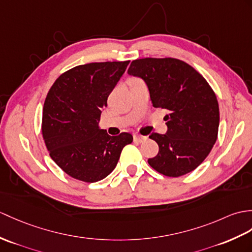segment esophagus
<instances>
[{
	"instance_id": "34e87169",
	"label": "esophagus",
	"mask_w": 252,
	"mask_h": 252,
	"mask_svg": "<svg viewBox=\"0 0 252 252\" xmlns=\"http://www.w3.org/2000/svg\"><path fill=\"white\" fill-rule=\"evenodd\" d=\"M146 139H147V136H142V135H138V134H135V135H134V140H135V142L142 143Z\"/></svg>"
}]
</instances>
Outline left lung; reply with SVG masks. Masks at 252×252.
Returning <instances> with one entry per match:
<instances>
[{"label": "left lung", "instance_id": "obj_1", "mask_svg": "<svg viewBox=\"0 0 252 252\" xmlns=\"http://www.w3.org/2000/svg\"><path fill=\"white\" fill-rule=\"evenodd\" d=\"M127 74L145 81L154 107L168 112L167 132L149 136L159 145L149 165L168 177L192 172L206 159L218 136L219 105L212 87L188 63L174 58L134 60Z\"/></svg>", "mask_w": 252, "mask_h": 252}]
</instances>
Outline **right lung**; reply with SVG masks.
Wrapping results in <instances>:
<instances>
[{"label": "right lung", "instance_id": "add662e5", "mask_svg": "<svg viewBox=\"0 0 252 252\" xmlns=\"http://www.w3.org/2000/svg\"><path fill=\"white\" fill-rule=\"evenodd\" d=\"M130 61L95 62L59 76L46 96L42 132L51 159L64 173L85 183L102 180L114 171L133 136H110L98 127L107 97Z\"/></svg>", "mask_w": 252, "mask_h": 252}]
</instances>
